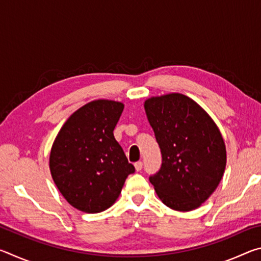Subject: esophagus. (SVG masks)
Masks as SVG:
<instances>
[{
  "mask_svg": "<svg viewBox=\"0 0 261 261\" xmlns=\"http://www.w3.org/2000/svg\"><path fill=\"white\" fill-rule=\"evenodd\" d=\"M135 168H136L137 171H140L141 168H143V162H141V161L136 162V163H135Z\"/></svg>",
  "mask_w": 261,
  "mask_h": 261,
  "instance_id": "1",
  "label": "esophagus"
}]
</instances>
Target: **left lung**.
Segmentation results:
<instances>
[{
	"label": "left lung",
	"instance_id": "left-lung-1",
	"mask_svg": "<svg viewBox=\"0 0 261 261\" xmlns=\"http://www.w3.org/2000/svg\"><path fill=\"white\" fill-rule=\"evenodd\" d=\"M144 108L162 154L160 170L149 182L169 208H198L226 169V144L218 125L196 101L180 93L152 96Z\"/></svg>",
	"mask_w": 261,
	"mask_h": 261
}]
</instances>
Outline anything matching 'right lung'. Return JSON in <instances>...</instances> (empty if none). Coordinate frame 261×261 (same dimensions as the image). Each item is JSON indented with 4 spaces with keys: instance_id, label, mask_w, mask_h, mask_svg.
<instances>
[{
    "instance_id": "add662e5",
    "label": "right lung",
    "mask_w": 261,
    "mask_h": 261,
    "mask_svg": "<svg viewBox=\"0 0 261 261\" xmlns=\"http://www.w3.org/2000/svg\"><path fill=\"white\" fill-rule=\"evenodd\" d=\"M123 109L120 101H91L65 121L53 143V180L78 211L100 213L109 208L127 176L135 173L113 134Z\"/></svg>"
}]
</instances>
